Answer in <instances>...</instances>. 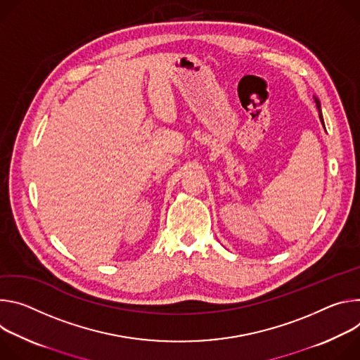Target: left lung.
Here are the masks:
<instances>
[{
  "label": "left lung",
  "mask_w": 360,
  "mask_h": 360,
  "mask_svg": "<svg viewBox=\"0 0 360 360\" xmlns=\"http://www.w3.org/2000/svg\"><path fill=\"white\" fill-rule=\"evenodd\" d=\"M314 103H316V107H317V111H319V118H321V122L323 123V115H322V108H321V101H319L316 97H314ZM325 126V123H323Z\"/></svg>",
  "instance_id": "obj_1"
}]
</instances>
